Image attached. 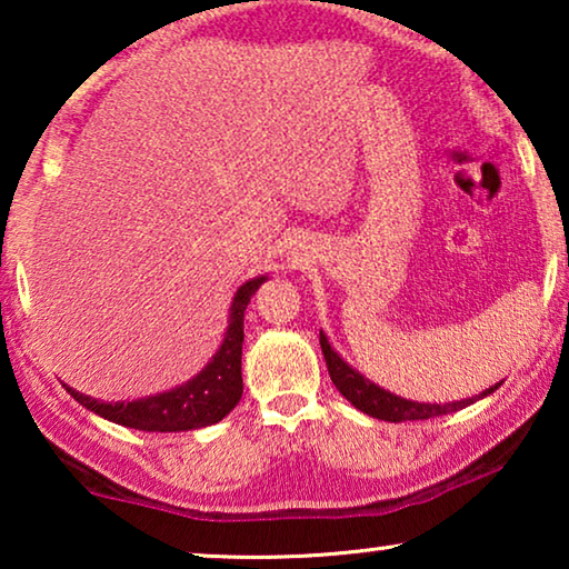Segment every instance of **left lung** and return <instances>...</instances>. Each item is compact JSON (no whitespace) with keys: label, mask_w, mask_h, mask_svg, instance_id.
<instances>
[{"label":"left lung","mask_w":569,"mask_h":569,"mask_svg":"<svg viewBox=\"0 0 569 569\" xmlns=\"http://www.w3.org/2000/svg\"><path fill=\"white\" fill-rule=\"evenodd\" d=\"M321 352L326 360V368H329V376L333 380V386L339 388V393L345 396L347 401H352L357 409L365 411V415L376 417V419H386V422H407V419H432V417H442L450 415V411H458L463 407H469L477 399H466V401H456V403H419V401H407L401 396H393L378 388L370 380H365L360 372L349 368V365L341 360V357L333 352L329 339L323 337L321 331ZM500 383L487 388L479 399H485L492 391H497Z\"/></svg>","instance_id":"8db88e82"}]
</instances>
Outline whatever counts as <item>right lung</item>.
<instances>
[{
	"label": "right lung",
	"instance_id": "add662e5",
	"mask_svg": "<svg viewBox=\"0 0 569 569\" xmlns=\"http://www.w3.org/2000/svg\"><path fill=\"white\" fill-rule=\"evenodd\" d=\"M267 277H256L246 282L236 292L230 308L228 333L220 352L212 357V362L199 372L189 383L173 388V391L150 396L129 403H106L96 401L90 396L77 393L74 388H67V393L74 396L84 409L111 419L116 425L134 427L144 432H183L199 430V427L220 422L228 417L236 403L243 396V376H240V355H243V313L251 302L253 292L259 290Z\"/></svg>",
	"mask_w": 569,
	"mask_h": 569
}]
</instances>
